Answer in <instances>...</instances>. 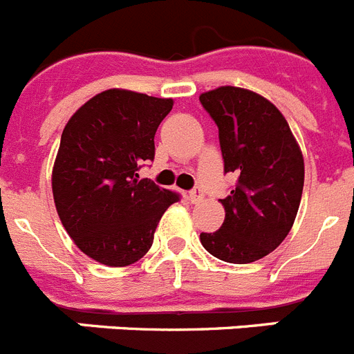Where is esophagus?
I'll return each mask as SVG.
<instances>
[{
  "label": "esophagus",
  "mask_w": 354,
  "mask_h": 354,
  "mask_svg": "<svg viewBox=\"0 0 354 354\" xmlns=\"http://www.w3.org/2000/svg\"><path fill=\"white\" fill-rule=\"evenodd\" d=\"M187 198H189V202H198V200L204 198V192H202V187L200 186L193 187L192 192L187 193Z\"/></svg>",
  "instance_id": "esophagus-1"
}]
</instances>
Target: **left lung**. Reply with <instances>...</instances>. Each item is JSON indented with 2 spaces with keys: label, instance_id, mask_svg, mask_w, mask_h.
<instances>
[{
  "label": "left lung",
  "instance_id": "left-lung-1",
  "mask_svg": "<svg viewBox=\"0 0 354 354\" xmlns=\"http://www.w3.org/2000/svg\"><path fill=\"white\" fill-rule=\"evenodd\" d=\"M218 126L225 174L237 175L221 200L225 221L202 232V246L230 264H248L280 246L301 202L305 165L283 115L268 99L237 86L200 95Z\"/></svg>",
  "mask_w": 354,
  "mask_h": 354
}]
</instances>
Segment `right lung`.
I'll return each instance as SVG.
<instances>
[{
    "mask_svg": "<svg viewBox=\"0 0 354 354\" xmlns=\"http://www.w3.org/2000/svg\"><path fill=\"white\" fill-rule=\"evenodd\" d=\"M171 99L111 88L84 102L67 122L53 168L62 223L93 261L122 268L152 246L161 216L179 193L140 179L154 161V136Z\"/></svg>",
    "mask_w": 354,
    "mask_h": 354,
    "instance_id": "obj_1",
    "label": "right lung"
}]
</instances>
